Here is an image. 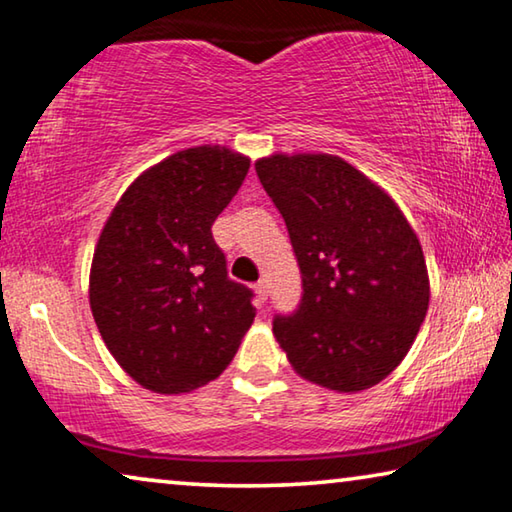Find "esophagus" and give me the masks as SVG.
I'll return each mask as SVG.
<instances>
[{
	"label": "esophagus",
	"instance_id": "34e87169",
	"mask_svg": "<svg viewBox=\"0 0 512 512\" xmlns=\"http://www.w3.org/2000/svg\"><path fill=\"white\" fill-rule=\"evenodd\" d=\"M255 294L259 298V303H266V298H269V287H266L264 280H259L255 285Z\"/></svg>",
	"mask_w": 512,
	"mask_h": 512
}]
</instances>
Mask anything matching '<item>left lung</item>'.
Listing matches in <instances>:
<instances>
[{"label":"left lung","mask_w":512,"mask_h":512,"mask_svg":"<svg viewBox=\"0 0 512 512\" xmlns=\"http://www.w3.org/2000/svg\"><path fill=\"white\" fill-rule=\"evenodd\" d=\"M285 218L303 298L273 335L300 378L355 394L408 355L431 300L424 250L394 198L337 154L273 152L255 161Z\"/></svg>","instance_id":"left-lung-1"}]
</instances>
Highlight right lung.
I'll use <instances>...</instances> for the list:
<instances>
[{"label":"right lung","instance_id":"right-lung-1","mask_svg":"<svg viewBox=\"0 0 512 512\" xmlns=\"http://www.w3.org/2000/svg\"><path fill=\"white\" fill-rule=\"evenodd\" d=\"M250 157L227 145L170 154L136 177L95 243L88 300L109 353L154 394L221 376L253 326V291L232 282L212 237Z\"/></svg>","mask_w":512,"mask_h":512}]
</instances>
